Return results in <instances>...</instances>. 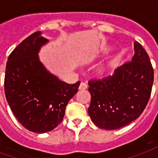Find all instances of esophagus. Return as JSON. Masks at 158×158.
Returning a JSON list of instances; mask_svg holds the SVG:
<instances>
[{"label": "esophagus", "mask_w": 158, "mask_h": 158, "mask_svg": "<svg viewBox=\"0 0 158 158\" xmlns=\"http://www.w3.org/2000/svg\"><path fill=\"white\" fill-rule=\"evenodd\" d=\"M87 87H88V85H87V84H86V83L81 82L80 83V85H79V89H87Z\"/></svg>", "instance_id": "esophagus-1"}]
</instances>
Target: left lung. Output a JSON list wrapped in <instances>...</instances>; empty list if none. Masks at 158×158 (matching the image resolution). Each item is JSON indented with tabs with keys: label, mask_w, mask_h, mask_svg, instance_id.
I'll return each instance as SVG.
<instances>
[{
	"label": "left lung",
	"mask_w": 158,
	"mask_h": 158,
	"mask_svg": "<svg viewBox=\"0 0 158 158\" xmlns=\"http://www.w3.org/2000/svg\"><path fill=\"white\" fill-rule=\"evenodd\" d=\"M131 62L112 75L89 81L90 119L100 129L114 130L140 116L151 96L154 71L149 56L139 42L134 43Z\"/></svg>",
	"instance_id": "left-lung-1"
}]
</instances>
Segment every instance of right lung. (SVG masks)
<instances>
[{
	"instance_id": "1",
	"label": "right lung",
	"mask_w": 158,
	"mask_h": 158,
	"mask_svg": "<svg viewBox=\"0 0 158 158\" xmlns=\"http://www.w3.org/2000/svg\"><path fill=\"white\" fill-rule=\"evenodd\" d=\"M48 42L40 31L34 33L12 51L6 66L4 89L10 108L24 128L38 134L61 123L80 84H67L45 69L38 53Z\"/></svg>"
}]
</instances>
